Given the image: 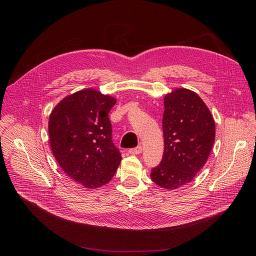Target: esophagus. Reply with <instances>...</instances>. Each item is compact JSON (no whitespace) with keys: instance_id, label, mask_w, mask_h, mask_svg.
I'll return each instance as SVG.
<instances>
[{"instance_id":"1","label":"esophagus","mask_w":256,"mask_h":256,"mask_svg":"<svg viewBox=\"0 0 256 256\" xmlns=\"http://www.w3.org/2000/svg\"><path fill=\"white\" fill-rule=\"evenodd\" d=\"M142 151V146H138V147H136V148H134V149H130V150H128V153H130V154H140Z\"/></svg>"}]
</instances>
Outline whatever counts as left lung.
Listing matches in <instances>:
<instances>
[{
  "instance_id": "1",
  "label": "left lung",
  "mask_w": 256,
  "mask_h": 256,
  "mask_svg": "<svg viewBox=\"0 0 256 256\" xmlns=\"http://www.w3.org/2000/svg\"><path fill=\"white\" fill-rule=\"evenodd\" d=\"M164 106V154L151 178L163 188L176 190L204 166L214 142V120L202 98L188 89L167 94Z\"/></svg>"
}]
</instances>
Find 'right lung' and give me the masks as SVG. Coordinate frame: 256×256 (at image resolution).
Wrapping results in <instances>:
<instances>
[{"label": "right lung", "instance_id": "1", "mask_svg": "<svg viewBox=\"0 0 256 256\" xmlns=\"http://www.w3.org/2000/svg\"><path fill=\"white\" fill-rule=\"evenodd\" d=\"M116 103L90 88L64 97L50 116L52 154L66 174L86 188L106 184L122 161L108 118Z\"/></svg>", "mask_w": 256, "mask_h": 256}]
</instances>
